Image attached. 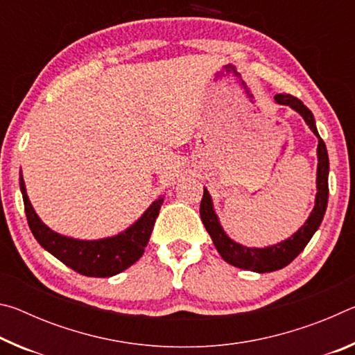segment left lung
Listing matches in <instances>:
<instances>
[{
	"label": "left lung",
	"instance_id": "obj_1",
	"mask_svg": "<svg viewBox=\"0 0 355 355\" xmlns=\"http://www.w3.org/2000/svg\"><path fill=\"white\" fill-rule=\"evenodd\" d=\"M275 103L290 106L296 111L300 117L305 120L309 128L313 131L318 137V171H316V196L315 207L311 209L309 219L300 225L297 232H294L291 236H288L284 241L277 244L268 245V248H248L243 245L227 235L224 228L220 225L218 214L214 211L213 199L209 196L207 188H203V197L200 202V218L207 232L213 239L214 248L218 249L220 257L232 264V266L245 269V271H254L258 274L277 271L290 264L305 245L309 244L311 236L320 228L324 214H326L327 199H329V155L326 144L321 139L320 133L316 130V122L311 111L305 106L299 98L293 97L290 94H275Z\"/></svg>",
	"mask_w": 355,
	"mask_h": 355
}]
</instances>
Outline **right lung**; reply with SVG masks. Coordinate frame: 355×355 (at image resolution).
<instances>
[{"instance_id": "add662e5", "label": "right lung", "mask_w": 355, "mask_h": 355, "mask_svg": "<svg viewBox=\"0 0 355 355\" xmlns=\"http://www.w3.org/2000/svg\"><path fill=\"white\" fill-rule=\"evenodd\" d=\"M20 191L25 202L28 224L37 243L65 266L87 277H112L139 260L164 202V197H158L135 224L117 235L100 239H76L56 233L42 222L26 194L21 172Z\"/></svg>"}]
</instances>
